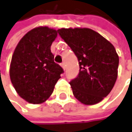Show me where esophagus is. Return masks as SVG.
<instances>
[{"label": "esophagus", "mask_w": 132, "mask_h": 132, "mask_svg": "<svg viewBox=\"0 0 132 132\" xmlns=\"http://www.w3.org/2000/svg\"><path fill=\"white\" fill-rule=\"evenodd\" d=\"M61 67L63 68V70H65V69H66V66H65V63H62L61 64Z\"/></svg>", "instance_id": "obj_1"}]
</instances>
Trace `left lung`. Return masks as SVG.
<instances>
[{"label":"left lung","mask_w":132,"mask_h":132,"mask_svg":"<svg viewBox=\"0 0 132 132\" xmlns=\"http://www.w3.org/2000/svg\"><path fill=\"white\" fill-rule=\"evenodd\" d=\"M57 32L79 61V75L69 82L75 97L86 105L100 102L118 77L119 57L114 46L90 28H61Z\"/></svg>","instance_id":"left-lung-1"}]
</instances>
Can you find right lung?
<instances>
[{
    "instance_id": "obj_1",
    "label": "right lung",
    "mask_w": 132,
    "mask_h": 132,
    "mask_svg": "<svg viewBox=\"0 0 132 132\" xmlns=\"http://www.w3.org/2000/svg\"><path fill=\"white\" fill-rule=\"evenodd\" d=\"M57 36L56 30L47 26L35 28L20 39L13 53L10 79L18 95L30 104L45 102L63 72L50 50Z\"/></svg>"
}]
</instances>
